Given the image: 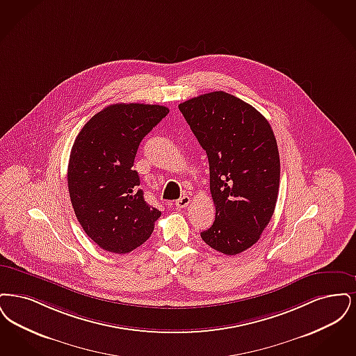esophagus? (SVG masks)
<instances>
[{"label":"esophagus","mask_w":356,"mask_h":356,"mask_svg":"<svg viewBox=\"0 0 356 356\" xmlns=\"http://www.w3.org/2000/svg\"><path fill=\"white\" fill-rule=\"evenodd\" d=\"M190 204V197H181L178 201L175 202V206L178 207V209H185Z\"/></svg>","instance_id":"esophagus-1"}]
</instances>
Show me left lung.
Instances as JSON below:
<instances>
[{
  "label": "left lung",
  "mask_w": 356,
  "mask_h": 356,
  "mask_svg": "<svg viewBox=\"0 0 356 356\" xmlns=\"http://www.w3.org/2000/svg\"><path fill=\"white\" fill-rule=\"evenodd\" d=\"M178 108L209 158L216 220L202 239L236 255L258 242L275 210L280 162L274 131L257 108L225 92Z\"/></svg>",
  "instance_id": "1"
}]
</instances>
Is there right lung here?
I'll return each mask as SVG.
<instances>
[{
	"mask_svg": "<svg viewBox=\"0 0 356 356\" xmlns=\"http://www.w3.org/2000/svg\"><path fill=\"white\" fill-rule=\"evenodd\" d=\"M168 113L161 105H110L74 140L67 166L72 206L83 232L106 251L127 254L139 248L161 217L145 202L133 165L140 140Z\"/></svg>",
	"mask_w": 356,
	"mask_h": 356,
	"instance_id": "1",
	"label": "right lung"
}]
</instances>
